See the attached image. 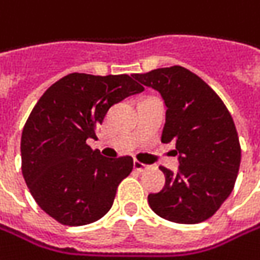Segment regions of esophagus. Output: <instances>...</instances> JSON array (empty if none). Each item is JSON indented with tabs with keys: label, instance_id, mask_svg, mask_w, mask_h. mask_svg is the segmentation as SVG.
<instances>
[{
	"label": "esophagus",
	"instance_id": "esophagus-1",
	"mask_svg": "<svg viewBox=\"0 0 260 260\" xmlns=\"http://www.w3.org/2000/svg\"><path fill=\"white\" fill-rule=\"evenodd\" d=\"M149 167L146 165V164H142V162H139V161H135V170L136 171H146Z\"/></svg>",
	"mask_w": 260,
	"mask_h": 260
}]
</instances>
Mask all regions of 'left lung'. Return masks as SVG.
<instances>
[{
    "label": "left lung",
    "instance_id": "obj_1",
    "mask_svg": "<svg viewBox=\"0 0 260 260\" xmlns=\"http://www.w3.org/2000/svg\"><path fill=\"white\" fill-rule=\"evenodd\" d=\"M161 93L167 107L162 143H175L178 171L159 167L165 186L150 193L152 211L177 224L206 221L231 194L241 149L231 114L199 76L173 66L133 76Z\"/></svg>",
    "mask_w": 260,
    "mask_h": 260
}]
</instances>
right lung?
I'll return each instance as SVG.
<instances>
[{
    "mask_svg": "<svg viewBox=\"0 0 260 260\" xmlns=\"http://www.w3.org/2000/svg\"><path fill=\"white\" fill-rule=\"evenodd\" d=\"M133 77L72 73L38 101L21 133V173L39 208L62 225H86L111 209L132 156L105 158L87 139L111 107L143 92Z\"/></svg>",
    "mask_w": 260,
    "mask_h": 260,
    "instance_id": "right-lung-1",
    "label": "right lung"
}]
</instances>
